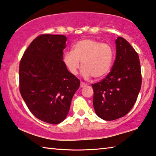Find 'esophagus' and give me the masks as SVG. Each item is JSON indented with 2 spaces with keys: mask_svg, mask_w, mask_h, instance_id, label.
<instances>
[{
  "mask_svg": "<svg viewBox=\"0 0 156 156\" xmlns=\"http://www.w3.org/2000/svg\"><path fill=\"white\" fill-rule=\"evenodd\" d=\"M87 83H83V82H80V87H85V86H87Z\"/></svg>",
  "mask_w": 156,
  "mask_h": 156,
  "instance_id": "34e87169",
  "label": "esophagus"
}]
</instances>
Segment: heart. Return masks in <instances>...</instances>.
<instances>
[{
  "mask_svg": "<svg viewBox=\"0 0 156 156\" xmlns=\"http://www.w3.org/2000/svg\"><path fill=\"white\" fill-rule=\"evenodd\" d=\"M114 58L115 51L110 44L84 39L73 44L72 51L65 52L63 61L73 75L78 74L81 62L84 78L90 79L94 76L100 79L110 72Z\"/></svg>",
  "mask_w": 156,
  "mask_h": 156,
  "instance_id": "b5f03b06",
  "label": "heart"
}]
</instances>
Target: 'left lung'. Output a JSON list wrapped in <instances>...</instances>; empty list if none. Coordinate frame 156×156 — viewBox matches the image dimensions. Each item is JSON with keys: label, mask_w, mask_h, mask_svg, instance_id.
<instances>
[{"label": "left lung", "mask_w": 156, "mask_h": 156, "mask_svg": "<svg viewBox=\"0 0 156 156\" xmlns=\"http://www.w3.org/2000/svg\"><path fill=\"white\" fill-rule=\"evenodd\" d=\"M116 43V59L110 72L100 82L92 84L95 112L106 121L117 119L130 112L142 85L139 56L121 37Z\"/></svg>", "instance_id": "1"}]
</instances>
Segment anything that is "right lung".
Instances as JSON below:
<instances>
[{"label":"right lung","instance_id":"right-lung-1","mask_svg":"<svg viewBox=\"0 0 156 156\" xmlns=\"http://www.w3.org/2000/svg\"><path fill=\"white\" fill-rule=\"evenodd\" d=\"M66 37L41 34L25 51L19 64V90L32 114L42 122L65 120L80 80L64 63Z\"/></svg>","mask_w":156,"mask_h":156}]
</instances>
